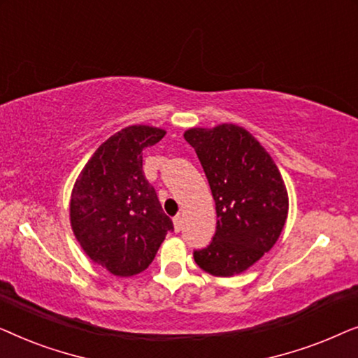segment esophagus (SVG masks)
I'll list each match as a JSON object with an SVG mask.
<instances>
[{
	"label": "esophagus",
	"mask_w": 358,
	"mask_h": 358,
	"mask_svg": "<svg viewBox=\"0 0 358 358\" xmlns=\"http://www.w3.org/2000/svg\"><path fill=\"white\" fill-rule=\"evenodd\" d=\"M173 222H174L176 231H180V228H182V218H180V215H176V217L173 218Z\"/></svg>",
	"instance_id": "34e87169"
}]
</instances>
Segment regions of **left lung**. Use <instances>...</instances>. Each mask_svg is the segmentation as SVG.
Here are the masks:
<instances>
[{"label": "left lung", "instance_id": "left-lung-1", "mask_svg": "<svg viewBox=\"0 0 358 358\" xmlns=\"http://www.w3.org/2000/svg\"><path fill=\"white\" fill-rule=\"evenodd\" d=\"M184 138L197 153L217 208V231L195 249L200 268L231 277L256 264L280 236L288 213L282 174L264 146L243 127L190 129Z\"/></svg>", "mask_w": 358, "mask_h": 358}]
</instances>
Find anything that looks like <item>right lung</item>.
<instances>
[{
	"label": "right lung",
	"mask_w": 358,
	"mask_h": 358,
	"mask_svg": "<svg viewBox=\"0 0 358 358\" xmlns=\"http://www.w3.org/2000/svg\"><path fill=\"white\" fill-rule=\"evenodd\" d=\"M164 135L148 125L120 130L94 151L73 187L70 218L78 243L114 275L143 272L174 231L143 173V150Z\"/></svg>",
	"instance_id": "right-lung-1"
}]
</instances>
